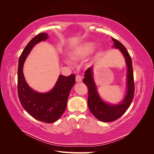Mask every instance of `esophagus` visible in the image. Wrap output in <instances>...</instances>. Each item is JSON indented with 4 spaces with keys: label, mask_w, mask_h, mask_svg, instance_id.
Wrapping results in <instances>:
<instances>
[{
    "label": "esophagus",
    "mask_w": 154,
    "mask_h": 154,
    "mask_svg": "<svg viewBox=\"0 0 154 154\" xmlns=\"http://www.w3.org/2000/svg\"><path fill=\"white\" fill-rule=\"evenodd\" d=\"M82 81V77L80 75H76V82H80Z\"/></svg>",
    "instance_id": "34e87169"
}]
</instances>
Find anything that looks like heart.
I'll use <instances>...</instances> for the list:
<instances>
[{"label": "heart", "mask_w": 154, "mask_h": 154, "mask_svg": "<svg viewBox=\"0 0 154 154\" xmlns=\"http://www.w3.org/2000/svg\"><path fill=\"white\" fill-rule=\"evenodd\" d=\"M94 49V44L92 42H87L82 45L76 49L74 50L70 54V57L72 60H82L89 55Z\"/></svg>", "instance_id": "b5f03b06"}]
</instances>
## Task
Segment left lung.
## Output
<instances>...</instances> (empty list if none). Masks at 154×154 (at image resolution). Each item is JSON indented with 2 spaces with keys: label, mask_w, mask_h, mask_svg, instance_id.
I'll list each match as a JSON object with an SVG mask.
<instances>
[{
  "label": "left lung",
  "mask_w": 154,
  "mask_h": 154,
  "mask_svg": "<svg viewBox=\"0 0 154 154\" xmlns=\"http://www.w3.org/2000/svg\"><path fill=\"white\" fill-rule=\"evenodd\" d=\"M116 48L119 49L126 59L127 72V92L122 103L118 105L106 104L101 100L97 92L96 85L92 78V67L88 68L85 72L83 82L88 88V106L91 113L100 121L111 122L118 119L127 110L131 104L134 96V80L132 58L125 46L116 39L112 38Z\"/></svg>",
  "instance_id": "8db88e82"
}]
</instances>
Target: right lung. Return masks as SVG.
<instances>
[{
	"instance_id": "obj_1",
	"label": "right lung",
	"mask_w": 154,
	"mask_h": 154,
	"mask_svg": "<svg viewBox=\"0 0 154 154\" xmlns=\"http://www.w3.org/2000/svg\"><path fill=\"white\" fill-rule=\"evenodd\" d=\"M48 35L41 32L35 36L26 46L18 60V96L22 106L32 118L40 122L51 123L57 122L66 109L67 101L72 87L75 83V74L60 75L53 90L48 93H38L27 84L22 69L27 56L34 45L48 38Z\"/></svg>"
}]
</instances>
